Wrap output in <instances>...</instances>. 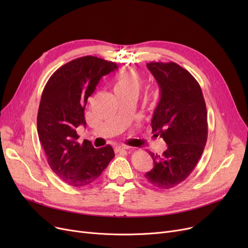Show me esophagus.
<instances>
[{
	"mask_svg": "<svg viewBox=\"0 0 248 248\" xmlns=\"http://www.w3.org/2000/svg\"><path fill=\"white\" fill-rule=\"evenodd\" d=\"M128 149H129V148H128V147H126V146H120V147H117V148H116V152L123 153V152H126Z\"/></svg>",
	"mask_w": 248,
	"mask_h": 248,
	"instance_id": "obj_1",
	"label": "esophagus"
}]
</instances>
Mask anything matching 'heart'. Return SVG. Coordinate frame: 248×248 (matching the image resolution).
Listing matches in <instances>:
<instances>
[{"label": "heart", "instance_id": "b5f03b06", "mask_svg": "<svg viewBox=\"0 0 248 248\" xmlns=\"http://www.w3.org/2000/svg\"><path fill=\"white\" fill-rule=\"evenodd\" d=\"M140 86V78L133 69L122 71L116 78L114 90L116 94L136 93H138Z\"/></svg>", "mask_w": 248, "mask_h": 248}]
</instances>
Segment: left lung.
<instances>
[{
  "label": "left lung",
  "mask_w": 248,
  "mask_h": 248,
  "mask_svg": "<svg viewBox=\"0 0 248 248\" xmlns=\"http://www.w3.org/2000/svg\"><path fill=\"white\" fill-rule=\"evenodd\" d=\"M161 98L152 119L155 136L168 145L162 155L150 152L154 168L145 177L159 189H171L187 179L203 154L207 137V109L198 81L175 62H150Z\"/></svg>",
  "instance_id": "8db88e82"
}]
</instances>
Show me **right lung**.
Returning <instances> with one entry per match:
<instances>
[{"mask_svg":"<svg viewBox=\"0 0 248 248\" xmlns=\"http://www.w3.org/2000/svg\"><path fill=\"white\" fill-rule=\"evenodd\" d=\"M116 68L115 62L79 57L58 68L43 89L37 115L39 140L51 170L70 186L91 184L114 157L109 145L94 149L87 140L79 144L76 128L86 124L87 98L101 77Z\"/></svg>","mask_w":248,"mask_h":248,"instance_id":"right-lung-1","label":"right lung"}]
</instances>
